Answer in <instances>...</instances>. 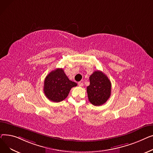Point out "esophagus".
<instances>
[{
	"instance_id": "obj_1",
	"label": "esophagus",
	"mask_w": 153,
	"mask_h": 153,
	"mask_svg": "<svg viewBox=\"0 0 153 153\" xmlns=\"http://www.w3.org/2000/svg\"><path fill=\"white\" fill-rule=\"evenodd\" d=\"M78 86H80V87H82L83 86V83H82V82H78Z\"/></svg>"
}]
</instances>
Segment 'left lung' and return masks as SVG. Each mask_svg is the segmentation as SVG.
Here are the masks:
<instances>
[{"instance_id":"1","label":"left lung","mask_w":153,"mask_h":153,"mask_svg":"<svg viewBox=\"0 0 153 153\" xmlns=\"http://www.w3.org/2000/svg\"><path fill=\"white\" fill-rule=\"evenodd\" d=\"M90 84L87 87L88 100L93 105L100 106L104 104L110 97L111 83L101 71H95L89 76Z\"/></svg>"}]
</instances>
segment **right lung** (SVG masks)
<instances>
[{
	"label": "right lung",
	"instance_id": "add662e5",
	"mask_svg": "<svg viewBox=\"0 0 153 153\" xmlns=\"http://www.w3.org/2000/svg\"><path fill=\"white\" fill-rule=\"evenodd\" d=\"M76 86L75 82L68 79L64 70L56 68L45 78L44 92L50 101L59 102L68 96L71 88Z\"/></svg>",
	"mask_w": 153,
	"mask_h": 153
}]
</instances>
